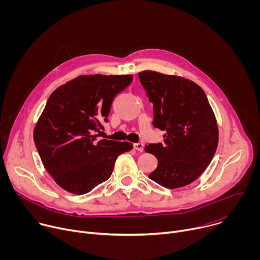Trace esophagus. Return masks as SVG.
Here are the masks:
<instances>
[{
  "label": "esophagus",
  "instance_id": "1",
  "mask_svg": "<svg viewBox=\"0 0 260 260\" xmlns=\"http://www.w3.org/2000/svg\"><path fill=\"white\" fill-rule=\"evenodd\" d=\"M134 149L142 152L144 150V144L143 143H135L134 144Z\"/></svg>",
  "mask_w": 260,
  "mask_h": 260
}]
</instances>
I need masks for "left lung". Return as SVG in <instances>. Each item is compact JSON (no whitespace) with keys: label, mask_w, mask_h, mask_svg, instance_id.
I'll return each mask as SVG.
<instances>
[{"label":"left lung","mask_w":260,"mask_h":260,"mask_svg":"<svg viewBox=\"0 0 260 260\" xmlns=\"http://www.w3.org/2000/svg\"><path fill=\"white\" fill-rule=\"evenodd\" d=\"M138 75L153 104L152 124L166 132L164 144L145 146L158 161L149 178L170 189L186 186L204 173L216 152L213 109L202 87L189 79L150 70Z\"/></svg>","instance_id":"obj_1"}]
</instances>
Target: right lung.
<instances>
[{
	"mask_svg": "<svg viewBox=\"0 0 260 260\" xmlns=\"http://www.w3.org/2000/svg\"><path fill=\"white\" fill-rule=\"evenodd\" d=\"M133 75H81L56 88L34 128L42 164L68 192L84 194L108 180L117 157L133 144L96 140L117 93Z\"/></svg>",
	"mask_w": 260,
	"mask_h": 260,
	"instance_id": "add662e5",
	"label": "right lung"
}]
</instances>
